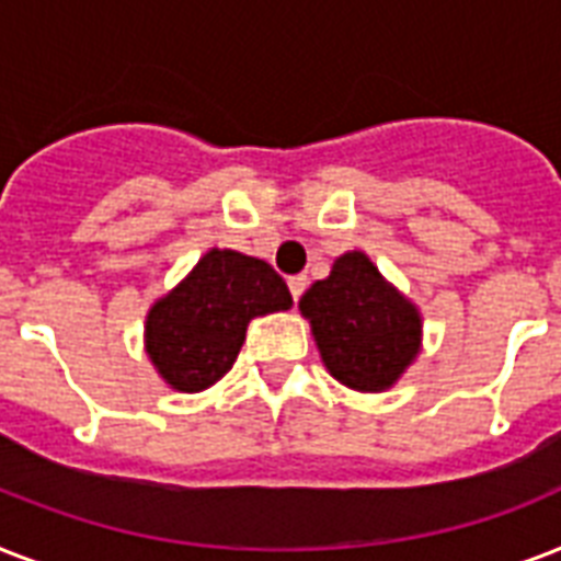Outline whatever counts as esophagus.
<instances>
[{
    "label": "esophagus",
    "mask_w": 561,
    "mask_h": 561,
    "mask_svg": "<svg viewBox=\"0 0 561 561\" xmlns=\"http://www.w3.org/2000/svg\"><path fill=\"white\" fill-rule=\"evenodd\" d=\"M306 285H308V276H302V273H299V276H290L288 288H290V297H294V302H297V299L302 297V290H306Z\"/></svg>",
    "instance_id": "34e87169"
}]
</instances>
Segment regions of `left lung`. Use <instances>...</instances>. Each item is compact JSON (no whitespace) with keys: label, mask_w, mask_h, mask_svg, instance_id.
<instances>
[{"label":"left lung","mask_w":561,"mask_h":561,"mask_svg":"<svg viewBox=\"0 0 561 561\" xmlns=\"http://www.w3.org/2000/svg\"><path fill=\"white\" fill-rule=\"evenodd\" d=\"M332 378L355 392H383L422 352V314L373 259L350 250L299 299Z\"/></svg>","instance_id":"obj_1"}]
</instances>
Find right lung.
I'll use <instances>...</instances> for the list:
<instances>
[{
    "instance_id": "add662e5",
    "label": "right lung",
    "mask_w": 561,
    "mask_h": 561,
    "mask_svg": "<svg viewBox=\"0 0 561 561\" xmlns=\"http://www.w3.org/2000/svg\"><path fill=\"white\" fill-rule=\"evenodd\" d=\"M290 290L271 264L211 247L145 317V352L178 392H203L232 369L247 325L288 311Z\"/></svg>"
}]
</instances>
